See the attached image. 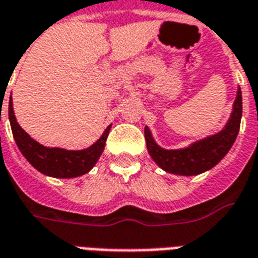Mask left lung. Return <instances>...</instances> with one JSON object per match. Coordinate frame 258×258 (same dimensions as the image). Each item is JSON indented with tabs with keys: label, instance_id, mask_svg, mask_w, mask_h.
Masks as SVG:
<instances>
[{
	"label": "left lung",
	"instance_id": "obj_1",
	"mask_svg": "<svg viewBox=\"0 0 258 258\" xmlns=\"http://www.w3.org/2000/svg\"><path fill=\"white\" fill-rule=\"evenodd\" d=\"M242 118V92L238 88L231 117L225 127L210 137H206L182 149H164L156 144L151 130L145 127L148 152L157 166L166 173L177 175H198L213 168L227 155L236 140Z\"/></svg>",
	"mask_w": 258,
	"mask_h": 258
}]
</instances>
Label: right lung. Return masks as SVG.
I'll return each instance as SVG.
<instances>
[{
  "mask_svg": "<svg viewBox=\"0 0 258 258\" xmlns=\"http://www.w3.org/2000/svg\"><path fill=\"white\" fill-rule=\"evenodd\" d=\"M9 123L15 142L26 160L40 173L53 178H76L88 173L101 157L112 127L109 125L101 138L87 149L68 151L62 148H47L33 140L16 121L12 96L9 98Z\"/></svg>",
  "mask_w": 258,
  "mask_h": 258,
  "instance_id": "1",
  "label": "right lung"
}]
</instances>
